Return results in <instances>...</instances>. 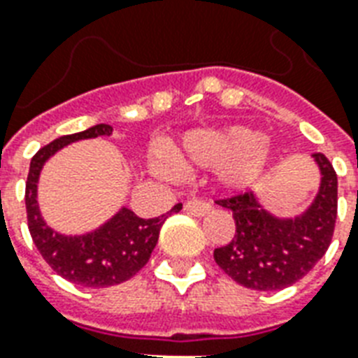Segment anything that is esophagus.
I'll return each instance as SVG.
<instances>
[{"label": "esophagus", "mask_w": 358, "mask_h": 358, "mask_svg": "<svg viewBox=\"0 0 358 358\" xmlns=\"http://www.w3.org/2000/svg\"><path fill=\"white\" fill-rule=\"evenodd\" d=\"M185 212L195 215V217H204L208 212H212V204L201 201V199H191V201L185 202Z\"/></svg>", "instance_id": "34e87169"}]
</instances>
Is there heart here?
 I'll list each match as a JSON object with an SVG mask.
<instances>
[{
  "label": "heart",
  "mask_w": 358,
  "mask_h": 358,
  "mask_svg": "<svg viewBox=\"0 0 358 358\" xmlns=\"http://www.w3.org/2000/svg\"><path fill=\"white\" fill-rule=\"evenodd\" d=\"M271 146L260 131L247 126L221 129H196L184 137L180 148H169L167 159H156L154 167L174 176L178 169H217L227 187H247L266 171Z\"/></svg>",
  "instance_id": "b5f03b06"
}]
</instances>
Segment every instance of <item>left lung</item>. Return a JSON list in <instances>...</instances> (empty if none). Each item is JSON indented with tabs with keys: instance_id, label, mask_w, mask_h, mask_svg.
I'll use <instances>...</instances> for the list:
<instances>
[{
	"instance_id": "1",
	"label": "left lung",
	"mask_w": 358,
	"mask_h": 358,
	"mask_svg": "<svg viewBox=\"0 0 358 358\" xmlns=\"http://www.w3.org/2000/svg\"><path fill=\"white\" fill-rule=\"evenodd\" d=\"M320 167V189L305 212L277 217L252 191L217 201L232 210L236 234L213 258L230 278L258 292H277L303 278L327 252L338 212V178L322 152L312 154Z\"/></svg>"
}]
</instances>
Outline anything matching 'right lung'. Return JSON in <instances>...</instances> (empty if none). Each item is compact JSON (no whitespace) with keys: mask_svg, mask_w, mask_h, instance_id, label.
I'll use <instances>...</instances> for the list:
<instances>
[{"mask_svg":"<svg viewBox=\"0 0 358 358\" xmlns=\"http://www.w3.org/2000/svg\"><path fill=\"white\" fill-rule=\"evenodd\" d=\"M111 134L109 124H96L85 131L52 141L33 156L25 182V210L33 243L53 271L85 288H108L139 273L150 260L169 213L182 210V204H176L167 215L141 219L128 208H120L108 223L81 236L59 234L48 227L36 202V185L44 163L70 143Z\"/></svg>","mask_w":358,"mask_h":358,"instance_id":"add662e5","label":"right lung"}]
</instances>
